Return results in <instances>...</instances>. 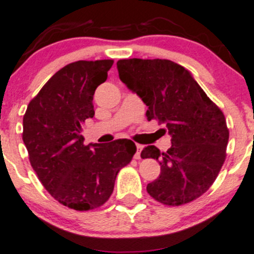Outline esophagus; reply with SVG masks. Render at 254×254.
<instances>
[{
	"instance_id": "esophagus-1",
	"label": "esophagus",
	"mask_w": 254,
	"mask_h": 254,
	"mask_svg": "<svg viewBox=\"0 0 254 254\" xmlns=\"http://www.w3.org/2000/svg\"><path fill=\"white\" fill-rule=\"evenodd\" d=\"M136 147H137V151H136V153H135V158H136V160H140V153H141V150L143 148V146L136 145Z\"/></svg>"
}]
</instances>
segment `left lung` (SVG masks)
Returning <instances> with one entry per match:
<instances>
[{
  "mask_svg": "<svg viewBox=\"0 0 254 254\" xmlns=\"http://www.w3.org/2000/svg\"><path fill=\"white\" fill-rule=\"evenodd\" d=\"M119 77L147 106V120L165 123L172 146L141 151L160 162L161 173L146 190L158 203L179 206L212 186L226 160L229 129L224 113L188 70L165 59H123Z\"/></svg>",
  "mask_w": 254,
  "mask_h": 254,
  "instance_id": "8db88e82",
  "label": "left lung"
}]
</instances>
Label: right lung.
<instances>
[{
	"mask_svg": "<svg viewBox=\"0 0 254 254\" xmlns=\"http://www.w3.org/2000/svg\"><path fill=\"white\" fill-rule=\"evenodd\" d=\"M113 60L71 63L29 102L23 142L44 188L70 209L87 211L111 198L118 173L136 152L131 140L84 145L82 124L93 118V94L106 82Z\"/></svg>",
	"mask_w": 254,
	"mask_h": 254,
	"instance_id": "add662e5",
	"label": "right lung"
}]
</instances>
